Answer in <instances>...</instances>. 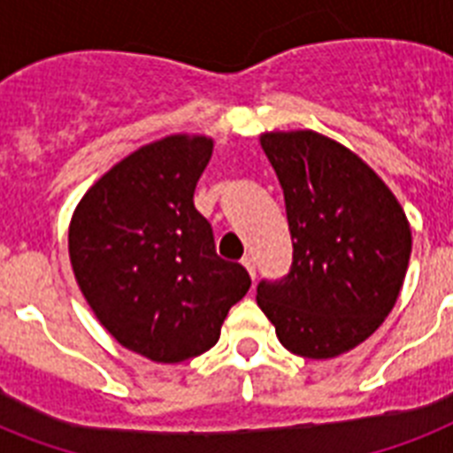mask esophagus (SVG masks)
Listing matches in <instances>:
<instances>
[{"mask_svg":"<svg viewBox=\"0 0 453 453\" xmlns=\"http://www.w3.org/2000/svg\"><path fill=\"white\" fill-rule=\"evenodd\" d=\"M242 265H244L246 272L251 274V279H256V260H253L251 256H244V258H242Z\"/></svg>","mask_w":453,"mask_h":453,"instance_id":"obj_1","label":"esophagus"}]
</instances>
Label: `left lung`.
<instances>
[{
    "label": "left lung",
    "instance_id": "1",
    "mask_svg": "<svg viewBox=\"0 0 453 453\" xmlns=\"http://www.w3.org/2000/svg\"><path fill=\"white\" fill-rule=\"evenodd\" d=\"M260 146L284 190L293 263L286 277L263 279L256 300L288 351L333 358L393 310L410 223L386 183L342 143L300 130L267 132Z\"/></svg>",
    "mask_w": 453,
    "mask_h": 453
}]
</instances>
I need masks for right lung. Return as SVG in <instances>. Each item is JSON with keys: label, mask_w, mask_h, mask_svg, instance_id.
Segmentation results:
<instances>
[{"label": "right lung", "mask_w": 453, "mask_h": 453, "mask_svg": "<svg viewBox=\"0 0 453 453\" xmlns=\"http://www.w3.org/2000/svg\"><path fill=\"white\" fill-rule=\"evenodd\" d=\"M207 137H165L109 169L69 226L73 274L95 316L130 351L181 363L211 349L251 286L216 256L193 195L211 157Z\"/></svg>", "instance_id": "right-lung-1"}]
</instances>
